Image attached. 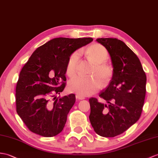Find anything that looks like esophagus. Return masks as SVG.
I'll use <instances>...</instances> for the list:
<instances>
[{"label":"esophagus","instance_id":"1","mask_svg":"<svg viewBox=\"0 0 158 158\" xmlns=\"http://www.w3.org/2000/svg\"><path fill=\"white\" fill-rule=\"evenodd\" d=\"M76 98L77 99V100H84V99H85V97L82 96H80V95L77 94L76 95Z\"/></svg>","mask_w":158,"mask_h":158}]
</instances>
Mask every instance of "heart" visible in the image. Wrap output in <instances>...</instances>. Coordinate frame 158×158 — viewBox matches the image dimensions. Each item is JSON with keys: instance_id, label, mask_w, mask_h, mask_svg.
<instances>
[{"instance_id": "heart-1", "label": "heart", "mask_w": 158, "mask_h": 158, "mask_svg": "<svg viewBox=\"0 0 158 158\" xmlns=\"http://www.w3.org/2000/svg\"><path fill=\"white\" fill-rule=\"evenodd\" d=\"M87 54L96 65L91 71V77L77 75L69 81L68 89L71 92L82 96L92 95L100 89L102 81L104 83H108L112 77V70L109 65L104 62L108 58V52L106 48L99 44H94L87 50ZM81 56V51L76 50L69 56L67 73L69 76L75 75L77 71Z\"/></svg>"}]
</instances>
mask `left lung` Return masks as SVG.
<instances>
[{
	"label": "left lung",
	"instance_id": "left-lung-1",
	"mask_svg": "<svg viewBox=\"0 0 158 158\" xmlns=\"http://www.w3.org/2000/svg\"><path fill=\"white\" fill-rule=\"evenodd\" d=\"M110 56L113 75L109 85L89 101V120L94 131L104 137L122 134L140 118L146 93V75L139 58L125 43L116 38H98Z\"/></svg>",
	"mask_w": 158,
	"mask_h": 158
}]
</instances>
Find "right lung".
I'll return each mask as SVG.
<instances>
[{
	"label": "right lung",
	"instance_id": "right-lung-1",
	"mask_svg": "<svg viewBox=\"0 0 158 158\" xmlns=\"http://www.w3.org/2000/svg\"><path fill=\"white\" fill-rule=\"evenodd\" d=\"M92 41L91 38L52 39L38 47L22 68L15 91L17 112L33 133L50 137L63 130L75 95L56 98L55 94L65 87L69 56Z\"/></svg>",
	"mask_w": 158,
	"mask_h": 158
}]
</instances>
